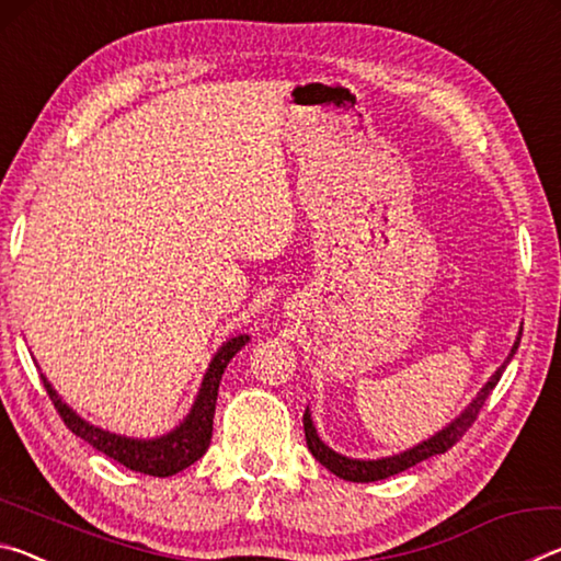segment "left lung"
I'll list each match as a JSON object with an SVG mask.
<instances>
[{
    "label": "left lung",
    "mask_w": 561,
    "mask_h": 561,
    "mask_svg": "<svg viewBox=\"0 0 561 561\" xmlns=\"http://www.w3.org/2000/svg\"><path fill=\"white\" fill-rule=\"evenodd\" d=\"M519 336L515 341V346H512L507 360L515 356V351L519 346ZM507 360H505V364H507ZM505 364L497 368L495 376H492L488 381V386L482 388L478 398H474V401L468 408H465V413H460V417H455L448 428H443L438 435H433L431 440H423L421 445H415V448L405 450L401 455H393V458H381V460H351V458H344V455L334 453L319 440V435L314 431V423H311V415L307 411V413H304V433H307L309 450L321 465H324L327 470H331L334 474H339V478H344L348 482H374V480L391 478V474H398V472H403L408 468H413L415 462L428 460V458H433V455H440L445 450H450L453 445L470 431V425L478 421L482 405H485L488 396L492 393V388L497 386L502 371H505Z\"/></svg>",
    "instance_id": "obj_1"
}]
</instances>
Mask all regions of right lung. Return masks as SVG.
Segmentation results:
<instances>
[{
  "instance_id": "1",
  "label": "right lung",
  "mask_w": 561,
  "mask_h": 561,
  "mask_svg": "<svg viewBox=\"0 0 561 561\" xmlns=\"http://www.w3.org/2000/svg\"><path fill=\"white\" fill-rule=\"evenodd\" d=\"M247 341H250V336L242 334L222 344V348L215 354L210 368H207L201 393H197L185 421L180 423L173 433L160 435L156 440H133V438H123V435H113L108 431L93 428L91 423L76 415L71 408L61 401L59 393L54 391L51 383L46 381L44 376L42 381H44L46 393L51 398L56 413L61 415L64 425L73 435H79V438H83L89 445H93V448L101 450L103 455H108V458H113L116 462L126 465L128 470L153 474V478H170V474L185 470L195 460H201L205 450L210 448L217 388H220L227 364H230L232 356L247 344Z\"/></svg>"
}]
</instances>
